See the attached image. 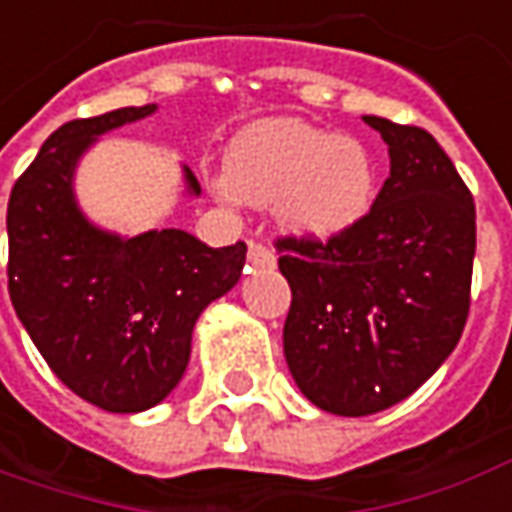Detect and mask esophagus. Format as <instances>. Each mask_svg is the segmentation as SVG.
<instances>
[{
	"label": "esophagus",
	"instance_id": "34e87169",
	"mask_svg": "<svg viewBox=\"0 0 512 512\" xmlns=\"http://www.w3.org/2000/svg\"><path fill=\"white\" fill-rule=\"evenodd\" d=\"M248 262L253 264V267H273L276 264V253L267 248L264 242H250L248 245Z\"/></svg>",
	"mask_w": 512,
	"mask_h": 512
}]
</instances>
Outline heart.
<instances>
[{
    "instance_id": "1",
    "label": "heart",
    "mask_w": 512,
    "mask_h": 512,
    "mask_svg": "<svg viewBox=\"0 0 512 512\" xmlns=\"http://www.w3.org/2000/svg\"><path fill=\"white\" fill-rule=\"evenodd\" d=\"M228 195L270 206L298 236L331 239L354 228L376 200V164L357 139L303 119H264L228 150Z\"/></svg>"
}]
</instances>
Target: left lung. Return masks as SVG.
Listing matches in <instances>:
<instances>
[{"label":"left lung","instance_id":"1","mask_svg":"<svg viewBox=\"0 0 512 512\" xmlns=\"http://www.w3.org/2000/svg\"><path fill=\"white\" fill-rule=\"evenodd\" d=\"M390 178L331 239H273L292 290L284 357L315 407L373 415L412 396L460 343L471 306L477 211L432 133L365 116Z\"/></svg>","mask_w":512,"mask_h":512}]
</instances>
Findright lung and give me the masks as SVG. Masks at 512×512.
<instances>
[{"mask_svg": "<svg viewBox=\"0 0 512 512\" xmlns=\"http://www.w3.org/2000/svg\"><path fill=\"white\" fill-rule=\"evenodd\" d=\"M155 105L72 119L49 136L7 203V292L35 348L74 396L105 412L155 407L181 382L192 329L234 287L245 242L209 248L164 228L133 239L83 220L72 172L94 136ZM189 192L200 183L186 169Z\"/></svg>", "mask_w": 512, "mask_h": 512, "instance_id": "add662e5", "label": "right lung"}]
</instances>
